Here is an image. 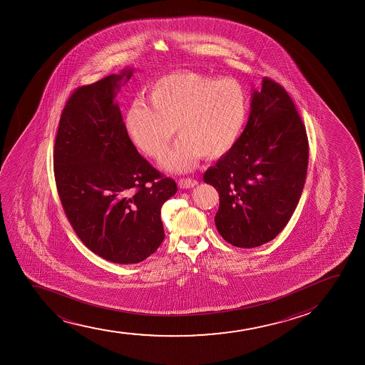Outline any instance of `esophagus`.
Segmentation results:
<instances>
[{
    "label": "esophagus",
    "instance_id": "1",
    "mask_svg": "<svg viewBox=\"0 0 365 365\" xmlns=\"http://www.w3.org/2000/svg\"><path fill=\"white\" fill-rule=\"evenodd\" d=\"M197 184V180L190 179V178L180 179V180H179V186H180L181 189H192V187H195Z\"/></svg>",
    "mask_w": 365,
    "mask_h": 365
}]
</instances>
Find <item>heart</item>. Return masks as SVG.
Masks as SVG:
<instances>
[{
	"mask_svg": "<svg viewBox=\"0 0 365 365\" xmlns=\"http://www.w3.org/2000/svg\"><path fill=\"white\" fill-rule=\"evenodd\" d=\"M147 101L150 106L138 100L129 106L126 131L145 155L160 160L176 129L180 138L164 160L172 172H189L203 155H227L247 120V93L231 78L173 73L155 80Z\"/></svg>",
	"mask_w": 365,
	"mask_h": 365,
	"instance_id": "1",
	"label": "heart"
}]
</instances>
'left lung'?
Instances as JSON below:
<instances>
[{"mask_svg": "<svg viewBox=\"0 0 365 365\" xmlns=\"http://www.w3.org/2000/svg\"><path fill=\"white\" fill-rule=\"evenodd\" d=\"M308 138L294 101L264 78L253 90L247 125L203 180L219 193L215 225L241 248L272 241L292 217L306 182Z\"/></svg>", "mask_w": 365, "mask_h": 365, "instance_id": "obj_1", "label": "left lung"}]
</instances>
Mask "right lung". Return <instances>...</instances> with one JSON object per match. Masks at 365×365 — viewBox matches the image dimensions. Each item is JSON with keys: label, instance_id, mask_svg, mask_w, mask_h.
<instances>
[{"label": "right lung", "instance_id": "add662e5", "mask_svg": "<svg viewBox=\"0 0 365 365\" xmlns=\"http://www.w3.org/2000/svg\"><path fill=\"white\" fill-rule=\"evenodd\" d=\"M134 68L76 88L56 136V185L71 227L85 246L118 264L143 262L164 240L160 208L175 181L138 153L115 95Z\"/></svg>", "mask_w": 365, "mask_h": 365}]
</instances>
